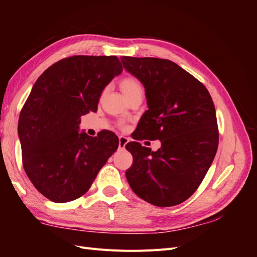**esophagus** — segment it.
<instances>
[{
	"label": "esophagus",
	"instance_id": "obj_1",
	"mask_svg": "<svg viewBox=\"0 0 257 257\" xmlns=\"http://www.w3.org/2000/svg\"><path fill=\"white\" fill-rule=\"evenodd\" d=\"M128 143V138L125 136H119V149H124Z\"/></svg>",
	"mask_w": 257,
	"mask_h": 257
}]
</instances>
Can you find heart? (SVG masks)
I'll use <instances>...</instances> for the list:
<instances>
[{
	"label": "heart",
	"instance_id": "1",
	"mask_svg": "<svg viewBox=\"0 0 257 257\" xmlns=\"http://www.w3.org/2000/svg\"><path fill=\"white\" fill-rule=\"evenodd\" d=\"M121 90L127 99L134 97L136 95H144V88L142 82L135 77H125L121 81ZM119 125L124 127V124L120 123Z\"/></svg>",
	"mask_w": 257,
	"mask_h": 257
}]
</instances>
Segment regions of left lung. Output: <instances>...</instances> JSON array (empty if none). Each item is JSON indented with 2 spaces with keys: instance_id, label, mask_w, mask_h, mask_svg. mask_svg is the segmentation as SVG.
<instances>
[{
  "instance_id": "1",
  "label": "left lung",
  "mask_w": 257,
  "mask_h": 257,
  "mask_svg": "<svg viewBox=\"0 0 257 257\" xmlns=\"http://www.w3.org/2000/svg\"><path fill=\"white\" fill-rule=\"evenodd\" d=\"M124 68L146 89L147 110L135 141L160 139L151 151L138 142L125 148L133 155L126 170L137 196L158 207H172L192 196L212 164L219 145L215 108L205 85L173 61L122 57Z\"/></svg>"
}]
</instances>
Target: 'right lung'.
<instances>
[{"label":"right lung","mask_w":257,"mask_h":257,"mask_svg":"<svg viewBox=\"0 0 257 257\" xmlns=\"http://www.w3.org/2000/svg\"><path fill=\"white\" fill-rule=\"evenodd\" d=\"M123 66L115 56L62 59L38 77L23 105L18 135L25 172L35 189L54 203L88 192L118 149L110 131L79 133L80 116L95 112L106 85Z\"/></svg>","instance_id":"right-lung-1"}]
</instances>
